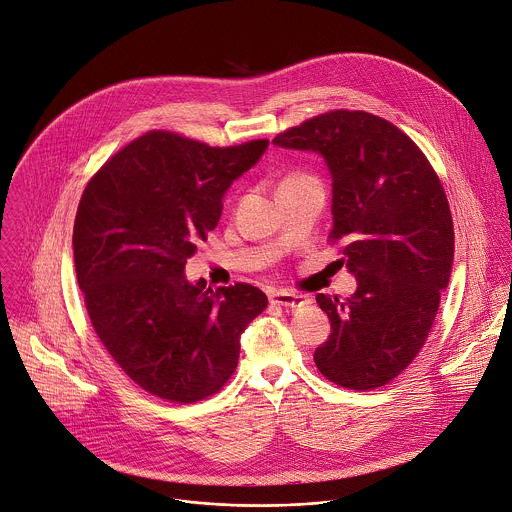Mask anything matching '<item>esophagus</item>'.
Wrapping results in <instances>:
<instances>
[{
  "label": "esophagus",
  "mask_w": 512,
  "mask_h": 512,
  "mask_svg": "<svg viewBox=\"0 0 512 512\" xmlns=\"http://www.w3.org/2000/svg\"><path fill=\"white\" fill-rule=\"evenodd\" d=\"M269 301L273 305H281L287 308H301L310 303L307 295H299V293H291V291H273L269 295Z\"/></svg>",
  "instance_id": "esophagus-1"
}]
</instances>
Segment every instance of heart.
<instances>
[{
  "label": "heart",
  "instance_id": "obj_1",
  "mask_svg": "<svg viewBox=\"0 0 512 512\" xmlns=\"http://www.w3.org/2000/svg\"><path fill=\"white\" fill-rule=\"evenodd\" d=\"M303 180H310V178H307V176H293V178H287L285 182H303ZM283 182V184H285Z\"/></svg>",
  "mask_w": 512,
  "mask_h": 512
}]
</instances>
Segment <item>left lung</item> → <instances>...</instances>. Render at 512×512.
Returning a JSON list of instances; mask_svg holds the SVG:
<instances>
[{
  "mask_svg": "<svg viewBox=\"0 0 512 512\" xmlns=\"http://www.w3.org/2000/svg\"><path fill=\"white\" fill-rule=\"evenodd\" d=\"M273 144L322 156L330 237L358 283L346 301L316 295L330 318L316 368L342 388H380L417 356L449 285L455 243L441 182L409 136L362 110L314 116Z\"/></svg>",
  "mask_w": 512,
  "mask_h": 512,
  "instance_id": "left-lung-1",
  "label": "left lung"
}]
</instances>
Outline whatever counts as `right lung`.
Wrapping results in <instances>:
<instances>
[{
    "instance_id": "1",
    "label": "right lung",
    "mask_w": 512,
    "mask_h": 512,
    "mask_svg": "<svg viewBox=\"0 0 512 512\" xmlns=\"http://www.w3.org/2000/svg\"><path fill=\"white\" fill-rule=\"evenodd\" d=\"M267 146L211 148L154 130L83 192L73 229L79 289L108 354L152 396L194 404L215 394L235 372L243 330L267 307L247 283L211 289L186 277L225 192Z\"/></svg>"
}]
</instances>
